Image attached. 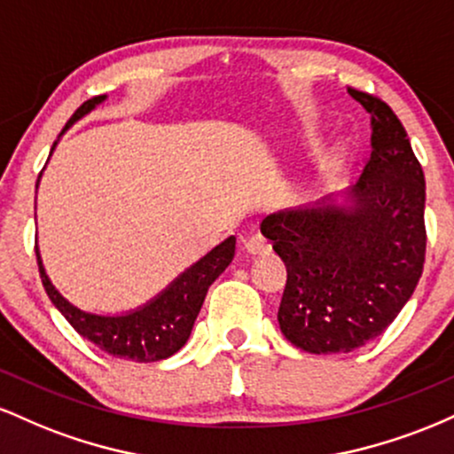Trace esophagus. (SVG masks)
<instances>
[{"label": "esophagus", "instance_id": "1", "mask_svg": "<svg viewBox=\"0 0 454 454\" xmlns=\"http://www.w3.org/2000/svg\"><path fill=\"white\" fill-rule=\"evenodd\" d=\"M245 252H247L249 256H267L270 252V245L264 241L260 234H254V237H249L247 241H245Z\"/></svg>", "mask_w": 454, "mask_h": 454}]
</instances>
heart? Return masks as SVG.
Returning <instances> with one entry per match:
<instances>
[{"label": "heart", "mask_w": 454, "mask_h": 454, "mask_svg": "<svg viewBox=\"0 0 454 454\" xmlns=\"http://www.w3.org/2000/svg\"><path fill=\"white\" fill-rule=\"evenodd\" d=\"M346 164H348V153L343 145H337V147L326 151V153L316 161L314 168H311L309 179H307V184L303 187L305 196L317 198L326 194V192L340 181L343 170H346Z\"/></svg>", "instance_id": "1"}]
</instances>
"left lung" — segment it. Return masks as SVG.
I'll list each match as a JSON object with an SVG mask.
<instances>
[{"mask_svg":"<svg viewBox=\"0 0 454 454\" xmlns=\"http://www.w3.org/2000/svg\"><path fill=\"white\" fill-rule=\"evenodd\" d=\"M348 93L372 114V158L361 179L260 223L288 270L279 328L311 354L352 352L382 335L425 262V175L408 134L382 100Z\"/></svg>","mask_w":454,"mask_h":454,"instance_id":"1","label":"left lung"}]
</instances>
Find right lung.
<instances>
[{
	"label": "right lung",
	"mask_w": 454,
	"mask_h": 454,
	"mask_svg": "<svg viewBox=\"0 0 454 454\" xmlns=\"http://www.w3.org/2000/svg\"><path fill=\"white\" fill-rule=\"evenodd\" d=\"M104 100H106V96H98L82 104L72 114L59 138L76 121H81L91 111H96V106H100ZM59 138L53 143L51 155L59 145ZM40 176L35 190L40 185ZM234 243H237L234 237L223 239L211 252H207L200 260L190 264L184 273L176 275L153 299L134 307V309L121 311V314H98V311H87L72 303V301H67L46 275L38 245H35V256H38L40 278H43L46 294L78 335L96 343L100 350L113 354L117 358H126V361L134 363H155L161 361V358L173 356L190 340L198 311L205 303L207 290L232 262Z\"/></svg>",
	"instance_id": "1"
}]
</instances>
